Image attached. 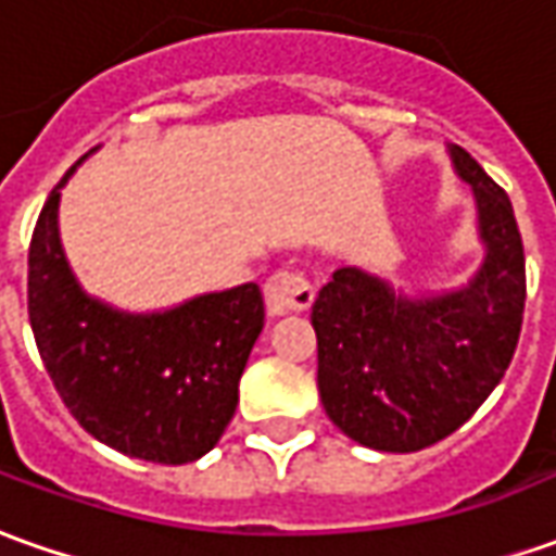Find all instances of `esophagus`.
<instances>
[{
    "mask_svg": "<svg viewBox=\"0 0 556 556\" xmlns=\"http://www.w3.org/2000/svg\"><path fill=\"white\" fill-rule=\"evenodd\" d=\"M316 298V289L309 279L298 270H277L264 282V301L270 316H286V313H301L307 309Z\"/></svg>",
    "mask_w": 556,
    "mask_h": 556,
    "instance_id": "obj_1",
    "label": "esophagus"
}]
</instances>
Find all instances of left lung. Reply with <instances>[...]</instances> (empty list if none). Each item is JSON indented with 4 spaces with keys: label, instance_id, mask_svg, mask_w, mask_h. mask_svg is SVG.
Wrapping results in <instances>:
<instances>
[{
    "label": "left lung",
    "instance_id": "8db88e82",
    "mask_svg": "<svg viewBox=\"0 0 556 556\" xmlns=\"http://www.w3.org/2000/svg\"><path fill=\"white\" fill-rule=\"evenodd\" d=\"M484 262L466 286L405 294L362 267H341L313 301L319 399L343 435L383 453H414L456 432L511 365L527 262L511 200L459 146Z\"/></svg>",
    "mask_w": 556,
    "mask_h": 556
}]
</instances>
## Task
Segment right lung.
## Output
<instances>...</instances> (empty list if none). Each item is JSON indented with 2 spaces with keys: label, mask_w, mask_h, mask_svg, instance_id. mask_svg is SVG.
Listing matches in <instances>:
<instances>
[{
  "label": "right lung",
  "mask_w": 556,
  "mask_h": 556,
  "mask_svg": "<svg viewBox=\"0 0 556 556\" xmlns=\"http://www.w3.org/2000/svg\"><path fill=\"white\" fill-rule=\"evenodd\" d=\"M75 167L45 200L29 243L26 301L41 362L97 441L146 463H194L237 410L240 377L264 328L262 289L247 282L157 313L90 298L66 262L56 222L60 188Z\"/></svg>",
  "instance_id": "add662e5"
}]
</instances>
